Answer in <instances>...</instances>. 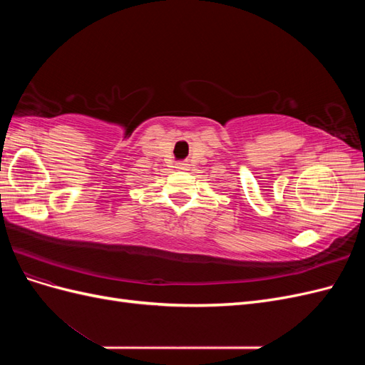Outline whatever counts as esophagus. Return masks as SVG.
I'll return each mask as SVG.
<instances>
[{"mask_svg":"<svg viewBox=\"0 0 365 365\" xmlns=\"http://www.w3.org/2000/svg\"><path fill=\"white\" fill-rule=\"evenodd\" d=\"M178 169L180 170H185L187 169V164L185 163H178Z\"/></svg>","mask_w":365,"mask_h":365,"instance_id":"obj_1","label":"esophagus"}]
</instances>
